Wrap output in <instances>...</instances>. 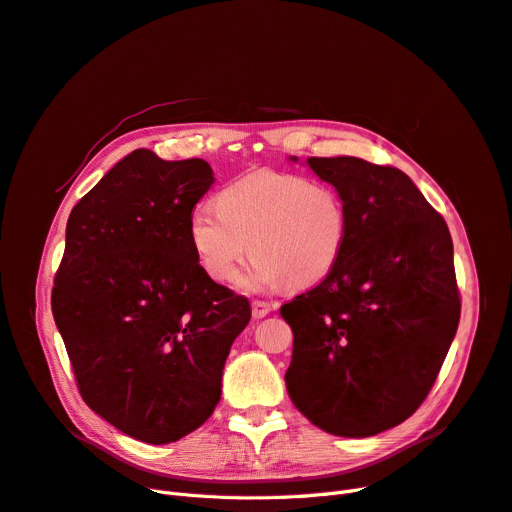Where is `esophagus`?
<instances>
[{
  "label": "esophagus",
  "instance_id": "obj_1",
  "mask_svg": "<svg viewBox=\"0 0 512 512\" xmlns=\"http://www.w3.org/2000/svg\"><path fill=\"white\" fill-rule=\"evenodd\" d=\"M271 311H273V306L269 302H264V300H254L252 302V315H254V319L267 317Z\"/></svg>",
  "mask_w": 512,
  "mask_h": 512
}]
</instances>
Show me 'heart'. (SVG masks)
<instances>
[{
	"instance_id": "obj_1",
	"label": "heart",
	"mask_w": 512,
	"mask_h": 512,
	"mask_svg": "<svg viewBox=\"0 0 512 512\" xmlns=\"http://www.w3.org/2000/svg\"><path fill=\"white\" fill-rule=\"evenodd\" d=\"M349 237V216L336 189L311 178L258 170L224 187L216 206L191 212L189 239L201 269L229 281L254 254L237 283L248 292L311 288L334 271Z\"/></svg>"
}]
</instances>
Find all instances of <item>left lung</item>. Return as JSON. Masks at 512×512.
Segmentation results:
<instances>
[{
    "label": "left lung",
    "instance_id": "left-lung-1",
    "mask_svg": "<svg viewBox=\"0 0 512 512\" xmlns=\"http://www.w3.org/2000/svg\"><path fill=\"white\" fill-rule=\"evenodd\" d=\"M306 163L342 197L349 237L334 271L281 306L294 332L285 386L325 433L372 437L418 410L452 346L454 243L401 170L359 157Z\"/></svg>",
    "mask_w": 512,
    "mask_h": 512
}]
</instances>
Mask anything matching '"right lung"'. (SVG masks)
Masks as SVG:
<instances>
[{
	"label": "right lung",
	"mask_w": 512,
	"mask_h": 512,
	"mask_svg": "<svg viewBox=\"0 0 512 512\" xmlns=\"http://www.w3.org/2000/svg\"><path fill=\"white\" fill-rule=\"evenodd\" d=\"M214 185L208 161L136 149L79 199L52 288V315L81 397L138 441L193 433L220 401L245 296L195 258L189 218Z\"/></svg>",
	"instance_id": "obj_1"
}]
</instances>
